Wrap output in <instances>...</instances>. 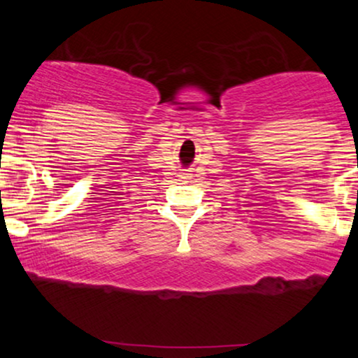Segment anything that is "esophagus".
<instances>
[{
	"mask_svg": "<svg viewBox=\"0 0 358 358\" xmlns=\"http://www.w3.org/2000/svg\"><path fill=\"white\" fill-rule=\"evenodd\" d=\"M183 178H188V175H185V176H183Z\"/></svg>",
	"mask_w": 358,
	"mask_h": 358,
	"instance_id": "34e87169",
	"label": "esophagus"
}]
</instances>
